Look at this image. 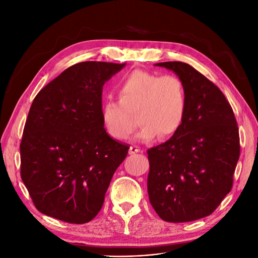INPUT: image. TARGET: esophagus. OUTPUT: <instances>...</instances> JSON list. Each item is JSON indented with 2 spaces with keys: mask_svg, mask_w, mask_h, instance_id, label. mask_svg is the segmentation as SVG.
<instances>
[{
  "mask_svg": "<svg viewBox=\"0 0 258 258\" xmlns=\"http://www.w3.org/2000/svg\"><path fill=\"white\" fill-rule=\"evenodd\" d=\"M140 152V147L136 145H131L130 147V155H135Z\"/></svg>",
  "mask_w": 258,
  "mask_h": 258,
  "instance_id": "1",
  "label": "esophagus"
}]
</instances>
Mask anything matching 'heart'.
<instances>
[{
	"label": "heart",
	"instance_id": "b5f03b06",
	"mask_svg": "<svg viewBox=\"0 0 258 258\" xmlns=\"http://www.w3.org/2000/svg\"><path fill=\"white\" fill-rule=\"evenodd\" d=\"M117 95L119 101L108 100L101 108L104 127L113 139L127 138L136 124L135 116L140 122L136 136L144 141L158 135L170 138L184 123L187 95L178 76L135 70L121 79Z\"/></svg>",
	"mask_w": 258,
	"mask_h": 258
}]
</instances>
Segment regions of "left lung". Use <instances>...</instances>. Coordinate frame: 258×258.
<instances>
[{"label":"left lung","mask_w":258,"mask_h":258,"mask_svg":"<svg viewBox=\"0 0 258 258\" xmlns=\"http://www.w3.org/2000/svg\"><path fill=\"white\" fill-rule=\"evenodd\" d=\"M185 85L181 130L147 151V192L160 218L185 223L210 215L231 191L240 145L237 122L223 92L194 67L159 62Z\"/></svg>","instance_id":"1"}]
</instances>
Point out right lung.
I'll return each mask as SVG.
<instances>
[{
  "label": "right lung",
  "instance_id": "right-lung-1",
  "mask_svg": "<svg viewBox=\"0 0 258 258\" xmlns=\"http://www.w3.org/2000/svg\"><path fill=\"white\" fill-rule=\"evenodd\" d=\"M124 66L79 62L37 93L20 152L21 178L39 212L86 224L100 211L130 148L108 136L101 119L102 87Z\"/></svg>",
  "mask_w": 258,
  "mask_h": 258
}]
</instances>
